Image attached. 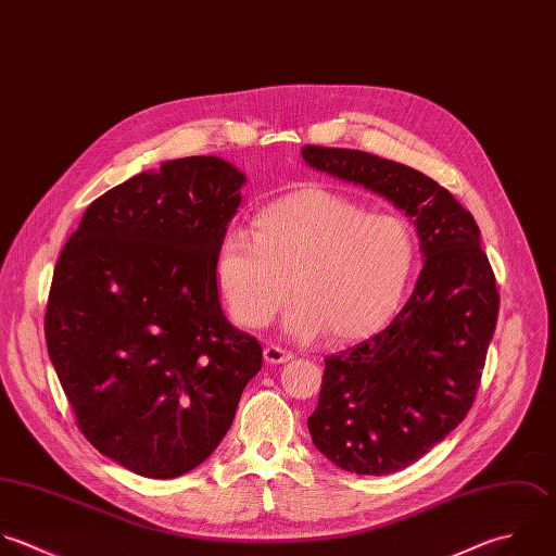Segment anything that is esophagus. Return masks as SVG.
Returning a JSON list of instances; mask_svg holds the SVG:
<instances>
[{
	"mask_svg": "<svg viewBox=\"0 0 556 556\" xmlns=\"http://www.w3.org/2000/svg\"><path fill=\"white\" fill-rule=\"evenodd\" d=\"M294 355L290 353V351H286V349H281V346H275V344H270V346H266L264 349V359L268 362V364H286V362H290Z\"/></svg>",
	"mask_w": 556,
	"mask_h": 556,
	"instance_id": "obj_1",
	"label": "esophagus"
}]
</instances>
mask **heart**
Returning a JSON list of instances; mask_svg holds the SVG:
<instances>
[{"label":"heart","instance_id":"1","mask_svg":"<svg viewBox=\"0 0 556 556\" xmlns=\"http://www.w3.org/2000/svg\"><path fill=\"white\" fill-rule=\"evenodd\" d=\"M416 260V233L403 216L307 188L264 205L253 233L229 229L216 279L229 314L247 329L270 325L294 290L299 301L286 318L292 336L329 331L355 342L394 318Z\"/></svg>","mask_w":556,"mask_h":556}]
</instances>
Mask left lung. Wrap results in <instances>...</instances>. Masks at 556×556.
I'll return each mask as SVG.
<instances>
[{
	"mask_svg": "<svg viewBox=\"0 0 556 556\" xmlns=\"http://www.w3.org/2000/svg\"><path fill=\"white\" fill-rule=\"evenodd\" d=\"M303 160L364 186L416 225L425 266L399 316L325 359L314 446L355 475H392L440 444L470 412L498 320V288L475 216L438 181L355 149L303 147Z\"/></svg>",
	"mask_w": 556,
	"mask_h": 556,
	"instance_id": "obj_1",
	"label": "left lung"
}]
</instances>
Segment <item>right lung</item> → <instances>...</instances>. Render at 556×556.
Wrapping results in <instances>:
<instances>
[{
  "instance_id": "1",
  "label": "right lung",
  "mask_w": 556,
  "mask_h": 556,
  "mask_svg": "<svg viewBox=\"0 0 556 556\" xmlns=\"http://www.w3.org/2000/svg\"><path fill=\"white\" fill-rule=\"evenodd\" d=\"M247 177L162 162L94 199L53 270L45 338L77 429L147 479L201 466L229 431L260 342L223 314L216 255Z\"/></svg>"
}]
</instances>
